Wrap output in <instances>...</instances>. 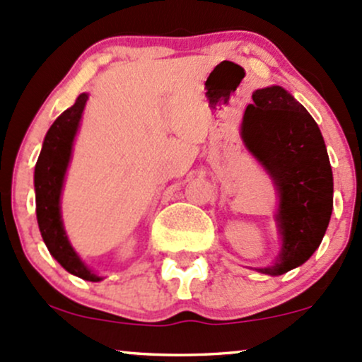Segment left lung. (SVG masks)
<instances>
[{
    "label": "left lung",
    "mask_w": 362,
    "mask_h": 362,
    "mask_svg": "<svg viewBox=\"0 0 362 362\" xmlns=\"http://www.w3.org/2000/svg\"><path fill=\"white\" fill-rule=\"evenodd\" d=\"M241 136L277 193L280 251L262 274H286L318 250L334 209V174L310 112L279 85L259 88L245 111Z\"/></svg>",
    "instance_id": "8db88e82"
}]
</instances>
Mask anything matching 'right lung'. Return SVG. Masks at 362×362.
Returning a JSON list of instances; mask_svg holds the SVG:
<instances>
[{
    "mask_svg": "<svg viewBox=\"0 0 362 362\" xmlns=\"http://www.w3.org/2000/svg\"><path fill=\"white\" fill-rule=\"evenodd\" d=\"M87 100L88 93H80L75 104L51 124L44 136L42 150L34 170L35 214H37L40 235L51 257L71 275L88 282H100L103 277L88 269L71 246L61 217V193H63L64 176L70 165L73 144L78 133Z\"/></svg>",
    "mask_w": 362,
    "mask_h": 362,
    "instance_id": "obj_1",
    "label": "right lung"
}]
</instances>
